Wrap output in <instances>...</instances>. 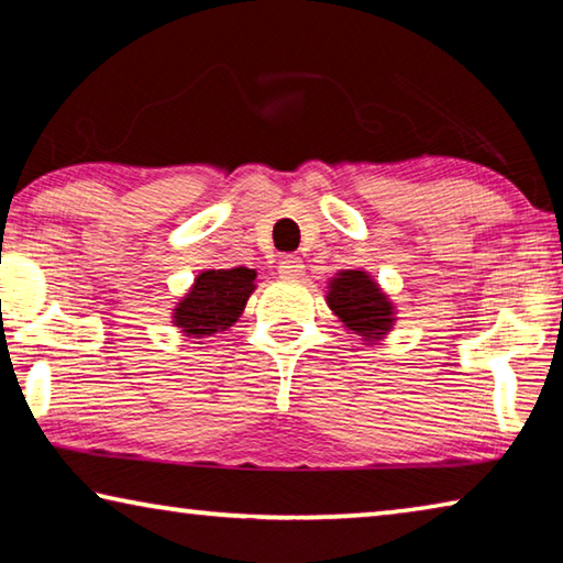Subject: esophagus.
<instances>
[{
	"label": "esophagus",
	"mask_w": 563,
	"mask_h": 563,
	"mask_svg": "<svg viewBox=\"0 0 563 563\" xmlns=\"http://www.w3.org/2000/svg\"><path fill=\"white\" fill-rule=\"evenodd\" d=\"M302 271L305 265L300 258H295V255H285L280 261V275H285V278H300Z\"/></svg>",
	"instance_id": "obj_1"
}]
</instances>
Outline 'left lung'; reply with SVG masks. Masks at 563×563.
Segmentation results:
<instances>
[{
    "label": "left lung",
    "instance_id": "obj_1",
    "mask_svg": "<svg viewBox=\"0 0 563 563\" xmlns=\"http://www.w3.org/2000/svg\"><path fill=\"white\" fill-rule=\"evenodd\" d=\"M328 308L335 312L342 328L357 335L365 345H377L393 332L397 308L389 295L367 271H340L328 280Z\"/></svg>",
    "mask_w": 563,
    "mask_h": 563
}]
</instances>
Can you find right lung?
<instances>
[{
  "label": "right lung",
  "mask_w": 563,
  "mask_h": 563,
  "mask_svg": "<svg viewBox=\"0 0 563 563\" xmlns=\"http://www.w3.org/2000/svg\"><path fill=\"white\" fill-rule=\"evenodd\" d=\"M255 278L258 273L243 268V265L241 268L201 271L188 292L176 302L170 322L190 340H206L213 338L216 332L233 328L255 290Z\"/></svg>",
  "instance_id": "add662e5"
}]
</instances>
